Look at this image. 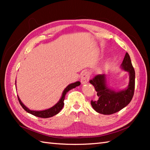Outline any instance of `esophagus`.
I'll list each match as a JSON object with an SVG mask.
<instances>
[{
	"mask_svg": "<svg viewBox=\"0 0 150 150\" xmlns=\"http://www.w3.org/2000/svg\"><path fill=\"white\" fill-rule=\"evenodd\" d=\"M89 78H90V73L87 71H83L81 78V83H82V84H85V83H87L88 81V80H89Z\"/></svg>",
	"mask_w": 150,
	"mask_h": 150,
	"instance_id": "esophagus-1",
	"label": "esophagus"
}]
</instances>
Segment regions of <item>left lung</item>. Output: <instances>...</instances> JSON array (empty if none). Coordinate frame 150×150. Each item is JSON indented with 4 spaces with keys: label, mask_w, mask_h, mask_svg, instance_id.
Returning <instances> with one entry per match:
<instances>
[{
    "label": "left lung",
    "mask_w": 150,
    "mask_h": 150,
    "mask_svg": "<svg viewBox=\"0 0 150 150\" xmlns=\"http://www.w3.org/2000/svg\"><path fill=\"white\" fill-rule=\"evenodd\" d=\"M121 67L130 75L129 84L126 89L115 91L108 87L105 74L97 75L90 80L98 96L96 100H91V106L97 112L103 115L116 113L128 105L132 99L135 88V71L128 53H126Z\"/></svg>",
    "instance_id": "obj_1"
}]
</instances>
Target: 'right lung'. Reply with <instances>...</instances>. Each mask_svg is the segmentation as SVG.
Masks as SVG:
<instances>
[{
    "label": "right lung",
    "instance_id": "right-lung-1",
    "mask_svg": "<svg viewBox=\"0 0 150 150\" xmlns=\"http://www.w3.org/2000/svg\"><path fill=\"white\" fill-rule=\"evenodd\" d=\"M80 85H81V83L79 81H77V82H75L74 83H71V84L68 85L67 87L65 88L64 91H63V92L62 93V97H61L60 100H59V102H58L56 105H55L53 107L48 108L47 110H44L35 111V110H30L29 108H28L26 106L21 102V100H20L18 96V101L20 104V105L22 106V107L23 108L24 110L27 112H28L32 115L38 116V117H40V118H50L56 115L57 114L59 113L60 110L63 108V105H64V103H63V101H64V99H65V95L67 94L68 91H70L71 89H72V88H75L76 87H77V86H79Z\"/></svg>",
    "mask_w": 150,
    "mask_h": 150
}]
</instances>
